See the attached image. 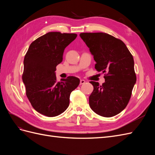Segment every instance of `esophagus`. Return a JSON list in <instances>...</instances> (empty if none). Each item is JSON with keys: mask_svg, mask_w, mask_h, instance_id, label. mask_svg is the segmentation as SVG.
Returning a JSON list of instances; mask_svg holds the SVG:
<instances>
[{"mask_svg": "<svg viewBox=\"0 0 155 155\" xmlns=\"http://www.w3.org/2000/svg\"><path fill=\"white\" fill-rule=\"evenodd\" d=\"M85 83V81L84 79H81L80 80V85H83V84Z\"/></svg>", "mask_w": 155, "mask_h": 155, "instance_id": "obj_1", "label": "esophagus"}]
</instances>
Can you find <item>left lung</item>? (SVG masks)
<instances>
[{
    "label": "left lung",
    "instance_id": "obj_1",
    "mask_svg": "<svg viewBox=\"0 0 155 155\" xmlns=\"http://www.w3.org/2000/svg\"><path fill=\"white\" fill-rule=\"evenodd\" d=\"M98 72L105 73V83L90 81L94 90L89 105L98 115L112 117L127 105L137 81L132 54L124 42L106 33H81Z\"/></svg>",
    "mask_w": 155,
    "mask_h": 155
}]
</instances>
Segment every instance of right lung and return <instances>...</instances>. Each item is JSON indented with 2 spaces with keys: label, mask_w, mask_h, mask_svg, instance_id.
Returning a JSON list of instances; mask_svg holds the SVG:
<instances>
[{
  "label": "right lung",
  "mask_w": 155,
  "mask_h": 155,
  "mask_svg": "<svg viewBox=\"0 0 155 155\" xmlns=\"http://www.w3.org/2000/svg\"><path fill=\"white\" fill-rule=\"evenodd\" d=\"M76 37V34L48 32L33 41L25 55L22 78L26 96L34 109L45 116L54 117L66 110L70 94L80 83L74 76L58 81L55 73L64 48Z\"/></svg>",
  "instance_id": "right-lung-1"
}]
</instances>
